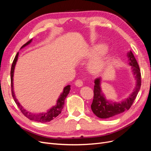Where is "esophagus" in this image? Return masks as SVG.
I'll use <instances>...</instances> for the list:
<instances>
[{"label": "esophagus", "instance_id": "esophagus-1", "mask_svg": "<svg viewBox=\"0 0 151 151\" xmlns=\"http://www.w3.org/2000/svg\"><path fill=\"white\" fill-rule=\"evenodd\" d=\"M75 85L77 87H79V88H81V87H82V86H83V81H81L80 79H78V80H77L76 81Z\"/></svg>", "mask_w": 151, "mask_h": 151}]
</instances>
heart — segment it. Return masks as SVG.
Instances as JSON below:
<instances>
[{
    "mask_svg": "<svg viewBox=\"0 0 151 151\" xmlns=\"http://www.w3.org/2000/svg\"><path fill=\"white\" fill-rule=\"evenodd\" d=\"M90 61L88 64V70L91 74L99 75L106 68L108 64V50L104 45H99L91 50L88 53V57L96 55Z\"/></svg>",
    "mask_w": 151,
    "mask_h": 151,
    "instance_id": "heart-1",
    "label": "heart"
}]
</instances>
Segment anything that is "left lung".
<instances>
[{
  "instance_id": "8db88e82",
  "label": "left lung",
  "mask_w": 151,
  "mask_h": 151,
  "mask_svg": "<svg viewBox=\"0 0 151 151\" xmlns=\"http://www.w3.org/2000/svg\"><path fill=\"white\" fill-rule=\"evenodd\" d=\"M129 64L131 66L132 74L136 80L134 91L128 98L120 102H115L107 99L101 88V77L94 80V98L91 104V109L94 115L100 118H108L129 110L133 104L141 86V74L139 66L131 51L127 53Z\"/></svg>"
}]
</instances>
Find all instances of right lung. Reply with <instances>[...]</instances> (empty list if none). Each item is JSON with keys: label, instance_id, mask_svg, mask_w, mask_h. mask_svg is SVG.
I'll return each instance as SVG.
<instances>
[{"label": "right lung", "instance_id": "right-lung-1", "mask_svg": "<svg viewBox=\"0 0 151 151\" xmlns=\"http://www.w3.org/2000/svg\"><path fill=\"white\" fill-rule=\"evenodd\" d=\"M32 42V39L30 40L29 42L25 43L23 46H22L21 49L22 48H24L26 47L27 45H28L30 44ZM18 55H19V52H17L16 54V55L14 59V61L12 62V67H11V92H12V95L14 100L15 103L17 105L18 108H19L21 111L23 115L29 118L31 120H34L36 122H42V123H45V122H50L51 120H53L55 118H56L58 115H60L61 113V111L62 110V109L63 108V106H64V103H65V99L67 98V95L70 92V86L68 85L65 86L64 88H63V92L60 94V96L58 98L57 103L55 106H53L51 108L49 109L48 110L47 112H43V113H40L39 114H33L28 110H26L22 106V105L19 103V102L17 101V99H16V95L14 93V86H13V77H14V69H15V66L16 64V62L17 61V58H18Z\"/></svg>", "mask_w": 151, "mask_h": 151}]
</instances>
